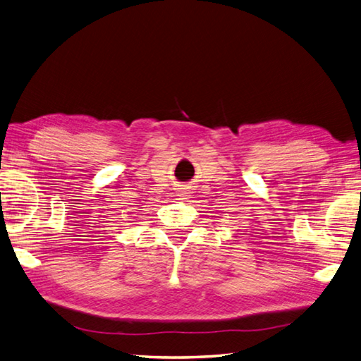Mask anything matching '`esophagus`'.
Listing matches in <instances>:
<instances>
[{
  "instance_id": "esophagus-1",
  "label": "esophagus",
  "mask_w": 361,
  "mask_h": 361,
  "mask_svg": "<svg viewBox=\"0 0 361 361\" xmlns=\"http://www.w3.org/2000/svg\"><path fill=\"white\" fill-rule=\"evenodd\" d=\"M178 197H186V195H184V193H178ZM181 200H184V198H181Z\"/></svg>"
}]
</instances>
